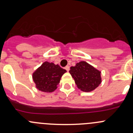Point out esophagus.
Instances as JSON below:
<instances>
[{"label": "esophagus", "mask_w": 133, "mask_h": 133, "mask_svg": "<svg viewBox=\"0 0 133 133\" xmlns=\"http://www.w3.org/2000/svg\"><path fill=\"white\" fill-rule=\"evenodd\" d=\"M65 69L67 71H69V67L68 66V65H66V66L65 67Z\"/></svg>", "instance_id": "esophagus-1"}]
</instances>
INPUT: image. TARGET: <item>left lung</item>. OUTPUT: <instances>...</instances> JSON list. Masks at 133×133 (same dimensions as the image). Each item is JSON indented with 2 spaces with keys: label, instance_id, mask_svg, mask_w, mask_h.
<instances>
[{
  "label": "left lung",
  "instance_id": "8db88e82",
  "mask_svg": "<svg viewBox=\"0 0 133 133\" xmlns=\"http://www.w3.org/2000/svg\"><path fill=\"white\" fill-rule=\"evenodd\" d=\"M69 73L74 78L78 88L82 91H91L102 82L100 71L84 61L71 67Z\"/></svg>",
  "mask_w": 133,
  "mask_h": 133
}]
</instances>
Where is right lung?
Listing matches in <instances>:
<instances>
[{
    "label": "right lung",
    "instance_id": "obj_1",
    "mask_svg": "<svg viewBox=\"0 0 133 133\" xmlns=\"http://www.w3.org/2000/svg\"><path fill=\"white\" fill-rule=\"evenodd\" d=\"M66 70L57 64L45 62L33 74V79L38 90L45 92H53L57 88L60 78Z\"/></svg>",
    "mask_w": 133,
    "mask_h": 133
}]
</instances>
